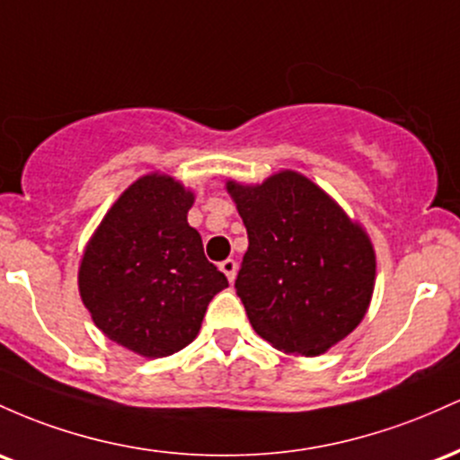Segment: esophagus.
Masks as SVG:
<instances>
[{"instance_id": "esophagus-1", "label": "esophagus", "mask_w": 460, "mask_h": 460, "mask_svg": "<svg viewBox=\"0 0 460 460\" xmlns=\"http://www.w3.org/2000/svg\"><path fill=\"white\" fill-rule=\"evenodd\" d=\"M219 270L226 273V278H228V280L232 282L234 280V276H236V261H232V258H226L224 262H219Z\"/></svg>"}]
</instances>
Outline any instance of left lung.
Instances as JSON below:
<instances>
[{
	"label": "left lung",
	"instance_id": "8db88e82",
	"mask_svg": "<svg viewBox=\"0 0 460 460\" xmlns=\"http://www.w3.org/2000/svg\"><path fill=\"white\" fill-rule=\"evenodd\" d=\"M228 193L250 241L234 288L258 337L299 356H317L348 337L374 291L367 234L296 172L258 187L228 182Z\"/></svg>",
	"mask_w": 460,
	"mask_h": 460
}]
</instances>
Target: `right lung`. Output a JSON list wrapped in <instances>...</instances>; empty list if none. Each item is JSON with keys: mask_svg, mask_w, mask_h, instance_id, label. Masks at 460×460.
Returning a JSON list of instances; mask_svg holds the SVG:
<instances>
[{"mask_svg": "<svg viewBox=\"0 0 460 460\" xmlns=\"http://www.w3.org/2000/svg\"><path fill=\"white\" fill-rule=\"evenodd\" d=\"M190 206L193 193L173 178L146 175L108 210L82 258L77 282L95 326L147 358L187 348L228 287L189 226Z\"/></svg>", "mask_w": 460, "mask_h": 460, "instance_id": "1", "label": "right lung"}]
</instances>
